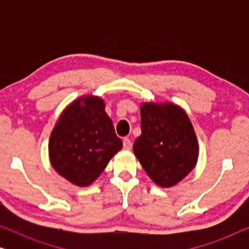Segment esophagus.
Here are the masks:
<instances>
[{
    "label": "esophagus",
    "mask_w": 249,
    "mask_h": 249,
    "mask_svg": "<svg viewBox=\"0 0 249 249\" xmlns=\"http://www.w3.org/2000/svg\"><path fill=\"white\" fill-rule=\"evenodd\" d=\"M131 141L129 138H124V147L125 149H130L131 148Z\"/></svg>",
    "instance_id": "esophagus-1"
}]
</instances>
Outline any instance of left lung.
Segmentation results:
<instances>
[{
	"mask_svg": "<svg viewBox=\"0 0 249 249\" xmlns=\"http://www.w3.org/2000/svg\"><path fill=\"white\" fill-rule=\"evenodd\" d=\"M142 135L134 153L146 173L161 187H171L192 171L198 142L188 115L175 104L145 103L141 107Z\"/></svg>",
	"mask_w": 249,
	"mask_h": 249,
	"instance_id": "obj_1",
	"label": "left lung"
}]
</instances>
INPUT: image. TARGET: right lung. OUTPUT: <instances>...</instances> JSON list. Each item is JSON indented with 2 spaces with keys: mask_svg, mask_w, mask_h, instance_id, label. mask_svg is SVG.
Here are the masks:
<instances>
[{
  "mask_svg": "<svg viewBox=\"0 0 249 249\" xmlns=\"http://www.w3.org/2000/svg\"><path fill=\"white\" fill-rule=\"evenodd\" d=\"M104 102L86 96L71 103L50 137V160L61 176L77 186H88L122 148Z\"/></svg>",
  "mask_w": 249,
  "mask_h": 249,
  "instance_id": "right-lung-1",
  "label": "right lung"
}]
</instances>
